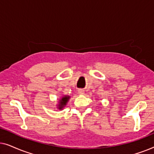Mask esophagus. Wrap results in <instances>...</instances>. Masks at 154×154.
<instances>
[{"instance_id":"1","label":"esophagus","mask_w":154,"mask_h":154,"mask_svg":"<svg viewBox=\"0 0 154 154\" xmlns=\"http://www.w3.org/2000/svg\"><path fill=\"white\" fill-rule=\"evenodd\" d=\"M78 92H79V94H83L84 93H85V91L83 89H79V90H78Z\"/></svg>"}]
</instances>
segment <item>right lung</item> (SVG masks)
I'll return each instance as SVG.
<instances>
[{
  "instance_id": "right-lung-1",
  "label": "right lung",
  "mask_w": 154,
  "mask_h": 154,
  "mask_svg": "<svg viewBox=\"0 0 154 154\" xmlns=\"http://www.w3.org/2000/svg\"><path fill=\"white\" fill-rule=\"evenodd\" d=\"M69 98H70V97H69V96L62 97V99H60V102H59V104L57 106H58L57 108L59 109H60V110H62V109L66 105V103L68 102Z\"/></svg>"
}]
</instances>
